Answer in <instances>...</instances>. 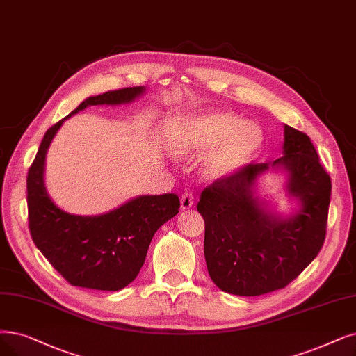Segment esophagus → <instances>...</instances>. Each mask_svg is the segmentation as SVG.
<instances>
[{
	"label": "esophagus",
	"mask_w": 356,
	"mask_h": 356,
	"mask_svg": "<svg viewBox=\"0 0 356 356\" xmlns=\"http://www.w3.org/2000/svg\"><path fill=\"white\" fill-rule=\"evenodd\" d=\"M193 203H194V197L191 193H184L181 195V209L182 210L190 209L193 206Z\"/></svg>",
	"instance_id": "esophagus-1"
}]
</instances>
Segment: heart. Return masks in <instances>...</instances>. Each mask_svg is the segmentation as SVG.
Listing matches in <instances>:
<instances>
[{
	"mask_svg": "<svg viewBox=\"0 0 356 356\" xmlns=\"http://www.w3.org/2000/svg\"><path fill=\"white\" fill-rule=\"evenodd\" d=\"M261 127L232 112L206 111L184 120L170 137L172 150L186 158L209 152L203 174L216 179L247 168L263 147Z\"/></svg>",
	"mask_w": 356,
	"mask_h": 356,
	"instance_id": "heart-1",
	"label": "heart"
}]
</instances>
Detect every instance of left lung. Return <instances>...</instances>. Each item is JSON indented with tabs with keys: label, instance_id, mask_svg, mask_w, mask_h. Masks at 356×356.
Returning a JSON list of instances; mask_svg holds the SVG:
<instances>
[{
	"label": "left lung",
	"instance_id": "1",
	"mask_svg": "<svg viewBox=\"0 0 356 356\" xmlns=\"http://www.w3.org/2000/svg\"><path fill=\"white\" fill-rule=\"evenodd\" d=\"M283 156L248 165L202 193L197 210L204 219L209 275L223 292L257 296L285 288L320 252L329 215L332 181L307 134L285 125ZM268 170L287 177L289 216L268 209L257 193Z\"/></svg>",
	"mask_w": 356,
	"mask_h": 356
}]
</instances>
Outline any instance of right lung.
I'll list each match as a JSON object with an SVG mask.
<instances>
[{"instance_id": "right-lung-1", "label": "right lung", "mask_w": 356, "mask_h": 356, "mask_svg": "<svg viewBox=\"0 0 356 356\" xmlns=\"http://www.w3.org/2000/svg\"><path fill=\"white\" fill-rule=\"evenodd\" d=\"M145 86L89 96L45 133L27 174L29 229L35 245L73 286L120 291L137 277L154 232L179 209L177 194L138 195L102 215L81 216L54 203L45 186L47 153L70 117L93 105L131 104Z\"/></svg>"}]
</instances>
